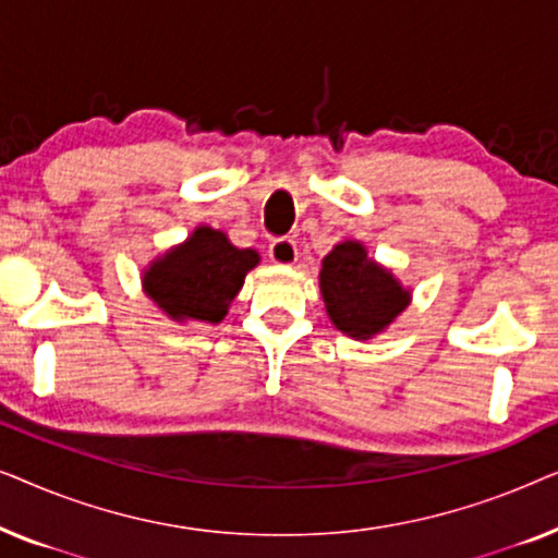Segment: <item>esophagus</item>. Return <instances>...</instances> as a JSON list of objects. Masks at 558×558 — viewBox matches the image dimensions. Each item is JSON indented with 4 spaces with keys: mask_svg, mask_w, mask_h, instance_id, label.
Segmentation results:
<instances>
[{
    "mask_svg": "<svg viewBox=\"0 0 558 558\" xmlns=\"http://www.w3.org/2000/svg\"><path fill=\"white\" fill-rule=\"evenodd\" d=\"M296 254H300V248H296L294 239H277L269 246V256L274 264H294Z\"/></svg>",
    "mask_w": 558,
    "mask_h": 558,
    "instance_id": "esophagus-1",
    "label": "esophagus"
}]
</instances>
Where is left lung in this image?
<instances>
[{
    "label": "left lung",
    "instance_id": "8db88e82",
    "mask_svg": "<svg viewBox=\"0 0 558 558\" xmlns=\"http://www.w3.org/2000/svg\"><path fill=\"white\" fill-rule=\"evenodd\" d=\"M319 287L335 327L357 340L384 330L409 304V292L353 241L340 243L325 256Z\"/></svg>",
    "mask_w": 558,
    "mask_h": 558
}]
</instances>
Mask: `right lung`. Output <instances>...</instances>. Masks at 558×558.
Here are the masks:
<instances>
[{
    "instance_id": "add662e5",
    "label": "right lung",
    "mask_w": 558,
    "mask_h": 558,
    "mask_svg": "<svg viewBox=\"0 0 558 558\" xmlns=\"http://www.w3.org/2000/svg\"><path fill=\"white\" fill-rule=\"evenodd\" d=\"M256 264V251L235 248L213 228H197L180 248L149 266L144 289L174 319L220 323Z\"/></svg>"
}]
</instances>
